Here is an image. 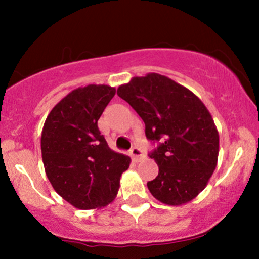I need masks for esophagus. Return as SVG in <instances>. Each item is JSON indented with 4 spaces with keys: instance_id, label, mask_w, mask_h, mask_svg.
Here are the masks:
<instances>
[{
    "instance_id": "1",
    "label": "esophagus",
    "mask_w": 259,
    "mask_h": 259,
    "mask_svg": "<svg viewBox=\"0 0 259 259\" xmlns=\"http://www.w3.org/2000/svg\"><path fill=\"white\" fill-rule=\"evenodd\" d=\"M130 154H132L133 159L135 162H140V160L145 158V152L140 147H133L132 151H130Z\"/></svg>"
}]
</instances>
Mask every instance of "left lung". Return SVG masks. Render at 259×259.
Masks as SVG:
<instances>
[{"label":"left lung","instance_id":"8db88e82","mask_svg":"<svg viewBox=\"0 0 259 259\" xmlns=\"http://www.w3.org/2000/svg\"><path fill=\"white\" fill-rule=\"evenodd\" d=\"M118 96L135 109L156 147L148 152L159 167L147 187L167 204L186 203L207 185L219 153V135L202 101L157 73L136 76L119 86Z\"/></svg>","mask_w":259,"mask_h":259}]
</instances>
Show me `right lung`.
<instances>
[{"label": "right lung", "instance_id": "obj_1", "mask_svg": "<svg viewBox=\"0 0 259 259\" xmlns=\"http://www.w3.org/2000/svg\"><path fill=\"white\" fill-rule=\"evenodd\" d=\"M115 89L88 85L53 107L41 135L46 175L59 196L80 209L107 206L130 158L109 148L97 125Z\"/></svg>", "mask_w": 259, "mask_h": 259}]
</instances>
